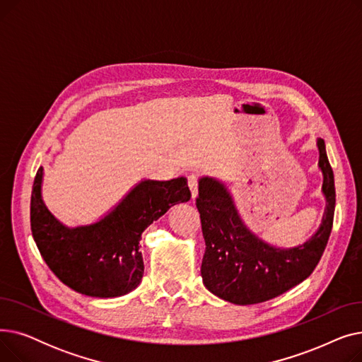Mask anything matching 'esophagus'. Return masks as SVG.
I'll list each match as a JSON object with an SVG mask.
<instances>
[{"mask_svg": "<svg viewBox=\"0 0 362 362\" xmlns=\"http://www.w3.org/2000/svg\"><path fill=\"white\" fill-rule=\"evenodd\" d=\"M198 183H199L198 176H195V175L187 176V185H189V189H191V192H192V198H195L197 194H198Z\"/></svg>", "mask_w": 362, "mask_h": 362, "instance_id": "34e87169", "label": "esophagus"}]
</instances>
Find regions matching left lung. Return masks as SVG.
Segmentation results:
<instances>
[{"label":"left lung","mask_w":362,"mask_h":362,"mask_svg":"<svg viewBox=\"0 0 362 362\" xmlns=\"http://www.w3.org/2000/svg\"><path fill=\"white\" fill-rule=\"evenodd\" d=\"M317 144L327 208L320 230L293 250L273 248L254 236L243 226L226 187L217 180L201 179L197 197L205 240L201 276L208 291L238 305H251L288 292L314 272L332 233L336 204L325 141Z\"/></svg>","instance_id":"1"}]
</instances>
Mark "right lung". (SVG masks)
Returning a JSON list of instances; mask_svg holds the SVG:
<instances>
[{
	"label": "right lung",
	"instance_id": "right-lung-1",
	"mask_svg": "<svg viewBox=\"0 0 362 362\" xmlns=\"http://www.w3.org/2000/svg\"><path fill=\"white\" fill-rule=\"evenodd\" d=\"M42 168L36 171L30 198V229L51 272L70 289L95 298L129 293L142 280L139 240L146 227L170 206L191 199L185 177L145 180L101 221L67 229L41 198Z\"/></svg>",
	"mask_w": 362,
	"mask_h": 362
}]
</instances>
